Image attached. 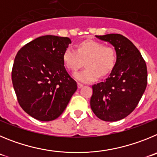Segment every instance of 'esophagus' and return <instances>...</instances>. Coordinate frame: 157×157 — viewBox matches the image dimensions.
<instances>
[{
  "label": "esophagus",
  "mask_w": 157,
  "mask_h": 157,
  "mask_svg": "<svg viewBox=\"0 0 157 157\" xmlns=\"http://www.w3.org/2000/svg\"><path fill=\"white\" fill-rule=\"evenodd\" d=\"M83 84H80V83H77V87H78V88H81L82 87H83Z\"/></svg>",
  "instance_id": "obj_1"
}]
</instances>
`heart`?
<instances>
[{"label":"heart","mask_w":157,"mask_h":157,"mask_svg":"<svg viewBox=\"0 0 157 157\" xmlns=\"http://www.w3.org/2000/svg\"><path fill=\"white\" fill-rule=\"evenodd\" d=\"M63 63L69 70L75 72L86 61V67L74 73V77L83 83H91L101 76H105L113 70L116 64L115 50L94 40L82 42L77 50L69 46L63 52Z\"/></svg>","instance_id":"obj_1"}]
</instances>
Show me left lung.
Here are the masks:
<instances>
[{
    "label": "left lung",
    "instance_id": "obj_1",
    "mask_svg": "<svg viewBox=\"0 0 157 157\" xmlns=\"http://www.w3.org/2000/svg\"><path fill=\"white\" fill-rule=\"evenodd\" d=\"M96 37L113 46L117 61L106 80L92 85L90 105L101 121H120L140 101L147 85V67L138 49L123 35L110 33Z\"/></svg>",
    "mask_w": 157,
    "mask_h": 157
}]
</instances>
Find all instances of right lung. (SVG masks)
Instances as JSON below:
<instances>
[{
	"label": "right lung",
	"mask_w": 157,
	"mask_h": 157,
	"mask_svg": "<svg viewBox=\"0 0 157 157\" xmlns=\"http://www.w3.org/2000/svg\"><path fill=\"white\" fill-rule=\"evenodd\" d=\"M68 37L46 35L29 42L18 52L12 71L17 100L35 119L50 121L61 115L77 89L66 71L63 52Z\"/></svg>",
	"instance_id": "obj_1"
}]
</instances>
